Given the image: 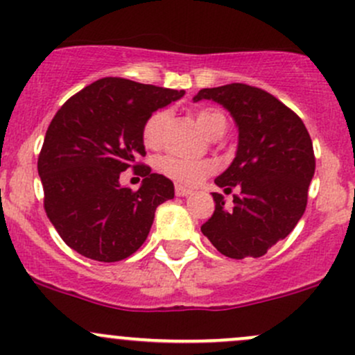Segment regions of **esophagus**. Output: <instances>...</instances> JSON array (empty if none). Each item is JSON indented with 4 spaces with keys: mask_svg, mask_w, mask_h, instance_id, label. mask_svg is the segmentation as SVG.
I'll list each match as a JSON object with an SVG mask.
<instances>
[{
    "mask_svg": "<svg viewBox=\"0 0 355 355\" xmlns=\"http://www.w3.org/2000/svg\"><path fill=\"white\" fill-rule=\"evenodd\" d=\"M175 193H177V197H187V196H192L193 192L190 189H185V187L177 185L175 187Z\"/></svg>",
    "mask_w": 355,
    "mask_h": 355,
    "instance_id": "34e87169",
    "label": "esophagus"
}]
</instances>
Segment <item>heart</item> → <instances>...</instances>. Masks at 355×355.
<instances>
[{"instance_id":"1","label":"heart","mask_w":355,"mask_h":355,"mask_svg":"<svg viewBox=\"0 0 355 355\" xmlns=\"http://www.w3.org/2000/svg\"><path fill=\"white\" fill-rule=\"evenodd\" d=\"M166 121H168V112L159 109L153 114L148 116V119L143 124V141L151 150H157L162 146L163 135H165ZM196 121L202 131L209 138L216 139L224 135L227 128V119L224 112L214 107L198 109L196 112ZM159 170L163 175L171 178L175 184L185 187H196L205 180L209 175L216 171V163L210 159H200V162H190V159H182L177 157H165L159 162Z\"/></svg>"}]
</instances>
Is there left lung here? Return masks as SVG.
Segmentation results:
<instances>
[{"instance_id":"obj_1","label":"left lung","mask_w":355,"mask_h":355,"mask_svg":"<svg viewBox=\"0 0 355 355\" xmlns=\"http://www.w3.org/2000/svg\"><path fill=\"white\" fill-rule=\"evenodd\" d=\"M216 101L236 121V158L216 178L225 192L239 187L232 207L214 192L216 210L200 227L232 259L261 258L302 219L315 173L313 145L303 121L263 89L227 84L202 89L193 101Z\"/></svg>"}]
</instances>
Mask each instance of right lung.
I'll return each instance as SVG.
<instances>
[{
  "label": "right lung",
  "instance_id": "1",
  "mask_svg": "<svg viewBox=\"0 0 355 355\" xmlns=\"http://www.w3.org/2000/svg\"><path fill=\"white\" fill-rule=\"evenodd\" d=\"M185 91L104 77L53 116L38 157L45 212L64 243L89 259L114 263L141 248L159 204L175 196L170 178L138 165L143 124ZM145 176L133 193L121 171Z\"/></svg>",
  "mask_w": 355,
  "mask_h": 355
}]
</instances>
